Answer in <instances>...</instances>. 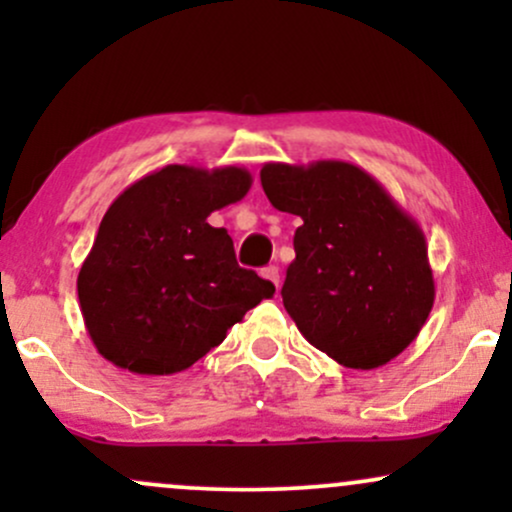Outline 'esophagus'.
I'll list each match as a JSON object with an SVG mask.
<instances>
[{
  "label": "esophagus",
  "mask_w": 512,
  "mask_h": 512,
  "mask_svg": "<svg viewBox=\"0 0 512 512\" xmlns=\"http://www.w3.org/2000/svg\"><path fill=\"white\" fill-rule=\"evenodd\" d=\"M264 279H269L272 284L276 286V291H279V284H281V276H279V267H274V264H269V267L262 269Z\"/></svg>",
  "instance_id": "1"
}]
</instances>
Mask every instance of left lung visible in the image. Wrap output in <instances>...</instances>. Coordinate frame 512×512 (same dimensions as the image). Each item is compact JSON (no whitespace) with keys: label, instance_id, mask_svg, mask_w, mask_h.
I'll return each instance as SVG.
<instances>
[{"label":"left lung","instance_id":"1","mask_svg":"<svg viewBox=\"0 0 512 512\" xmlns=\"http://www.w3.org/2000/svg\"><path fill=\"white\" fill-rule=\"evenodd\" d=\"M260 180L272 207L303 221L281 289L303 337L356 370L402 354L436 298L419 223L354 163H264Z\"/></svg>","mask_w":512,"mask_h":512}]
</instances>
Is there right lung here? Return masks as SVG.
<instances>
[{
	"label": "right lung",
	"instance_id": "obj_1",
	"mask_svg": "<svg viewBox=\"0 0 512 512\" xmlns=\"http://www.w3.org/2000/svg\"><path fill=\"white\" fill-rule=\"evenodd\" d=\"M245 168L166 166L105 211L76 291L98 354L137 375H173L226 339L272 281L238 267L209 214L248 195Z\"/></svg>",
	"mask_w": 512,
	"mask_h": 512
}]
</instances>
